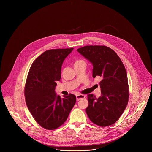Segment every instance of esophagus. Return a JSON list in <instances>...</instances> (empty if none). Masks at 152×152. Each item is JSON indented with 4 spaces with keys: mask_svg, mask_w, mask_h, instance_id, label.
I'll use <instances>...</instances> for the list:
<instances>
[{
    "mask_svg": "<svg viewBox=\"0 0 152 152\" xmlns=\"http://www.w3.org/2000/svg\"><path fill=\"white\" fill-rule=\"evenodd\" d=\"M76 100L78 101V100H79L80 99H83V98H85L86 97V96H85V95H83V94H77L76 96Z\"/></svg>",
    "mask_w": 152,
    "mask_h": 152,
    "instance_id": "esophagus-1",
    "label": "esophagus"
}]
</instances>
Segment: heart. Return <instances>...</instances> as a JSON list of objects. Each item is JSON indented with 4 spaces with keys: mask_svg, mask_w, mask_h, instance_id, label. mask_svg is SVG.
<instances>
[{
    "mask_svg": "<svg viewBox=\"0 0 152 152\" xmlns=\"http://www.w3.org/2000/svg\"><path fill=\"white\" fill-rule=\"evenodd\" d=\"M81 61H82V60H77V61H76V62H75V63L79 62H81Z\"/></svg>",
    "mask_w": 152,
    "mask_h": 152,
    "instance_id": "heart-1",
    "label": "heart"
}]
</instances>
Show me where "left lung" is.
<instances>
[{"label": "left lung", "mask_w": 152, "mask_h": 152, "mask_svg": "<svg viewBox=\"0 0 152 152\" xmlns=\"http://www.w3.org/2000/svg\"><path fill=\"white\" fill-rule=\"evenodd\" d=\"M77 51L93 64V77L100 76L101 96L88 94L86 113L94 124L104 127L116 122L129 100L127 73L117 54L104 46H86Z\"/></svg>", "instance_id": "8db88e82"}]
</instances>
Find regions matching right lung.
<instances>
[{"label": "right lung", "instance_id": "1", "mask_svg": "<svg viewBox=\"0 0 152 152\" xmlns=\"http://www.w3.org/2000/svg\"><path fill=\"white\" fill-rule=\"evenodd\" d=\"M73 48L45 51L32 63L27 77L25 96L32 117L42 127L53 130L68 118L76 101L72 94L56 95V81L61 77L62 64Z\"/></svg>", "mask_w": 152, "mask_h": 152}]
</instances>
